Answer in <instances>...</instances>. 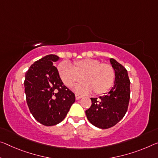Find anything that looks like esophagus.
I'll use <instances>...</instances> for the list:
<instances>
[{
  "label": "esophagus",
  "instance_id": "1",
  "mask_svg": "<svg viewBox=\"0 0 158 158\" xmlns=\"http://www.w3.org/2000/svg\"><path fill=\"white\" fill-rule=\"evenodd\" d=\"M75 98H76V100H79L80 98H81L82 96H79V95L76 94V95H75Z\"/></svg>",
  "mask_w": 158,
  "mask_h": 158
}]
</instances>
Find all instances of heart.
<instances>
[{
	"label": "heart",
	"instance_id": "obj_1",
	"mask_svg": "<svg viewBox=\"0 0 158 158\" xmlns=\"http://www.w3.org/2000/svg\"><path fill=\"white\" fill-rule=\"evenodd\" d=\"M57 72L62 82L72 88L80 79L83 82L77 85L75 91L85 94L93 91L97 95L103 94L111 89L115 80V71L111 64L101 63L99 60L85 58L76 60L71 65L62 62L57 66Z\"/></svg>",
	"mask_w": 158,
	"mask_h": 158
}]
</instances>
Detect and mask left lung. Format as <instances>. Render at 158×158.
Masks as SVG:
<instances>
[{"mask_svg":"<svg viewBox=\"0 0 158 158\" xmlns=\"http://www.w3.org/2000/svg\"><path fill=\"white\" fill-rule=\"evenodd\" d=\"M115 71L114 84L107 95L91 98V106L86 110L87 119L95 127L108 129L123 118L130 99V81L127 70L113 58L110 59Z\"/></svg>","mask_w":158,"mask_h":158,"instance_id":"1","label":"left lung"}]
</instances>
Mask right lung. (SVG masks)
<instances>
[{
    "label": "right lung",
    "instance_id": "1",
    "mask_svg": "<svg viewBox=\"0 0 158 158\" xmlns=\"http://www.w3.org/2000/svg\"><path fill=\"white\" fill-rule=\"evenodd\" d=\"M56 55H48L34 62L25 74L24 91L29 111L45 126L59 124L75 101V95L63 84L55 62Z\"/></svg>",
    "mask_w": 158,
    "mask_h": 158
}]
</instances>
